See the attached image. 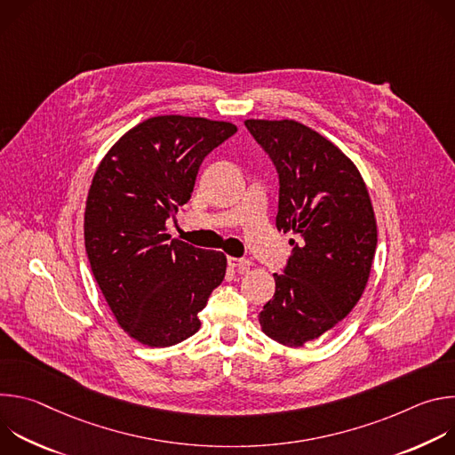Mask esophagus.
Wrapping results in <instances>:
<instances>
[{"mask_svg":"<svg viewBox=\"0 0 455 455\" xmlns=\"http://www.w3.org/2000/svg\"><path fill=\"white\" fill-rule=\"evenodd\" d=\"M228 267L230 268H237L239 272H244L251 267V263L248 261V259H239V257H228Z\"/></svg>","mask_w":455,"mask_h":455,"instance_id":"1","label":"esophagus"}]
</instances>
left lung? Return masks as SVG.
Instances as JSON below:
<instances>
[{
	"mask_svg": "<svg viewBox=\"0 0 455 455\" xmlns=\"http://www.w3.org/2000/svg\"><path fill=\"white\" fill-rule=\"evenodd\" d=\"M244 125L279 172L277 230L299 235L259 322L272 340L302 347L333 330L365 290L378 243L372 204L351 158L311 127L290 118Z\"/></svg>",
	"mask_w": 455,
	"mask_h": 455,
	"instance_id": "obj_1",
	"label": "left lung"
}]
</instances>
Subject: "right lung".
<instances>
[{"label":"right lung","instance_id":"right-lung-1","mask_svg":"<svg viewBox=\"0 0 455 455\" xmlns=\"http://www.w3.org/2000/svg\"><path fill=\"white\" fill-rule=\"evenodd\" d=\"M237 132L204 116H151L124 133L99 164L86 200L84 244L118 326L149 347L196 333L198 313L221 284L227 255L165 234L190 200L204 158Z\"/></svg>","mask_w":455,"mask_h":455}]
</instances>
